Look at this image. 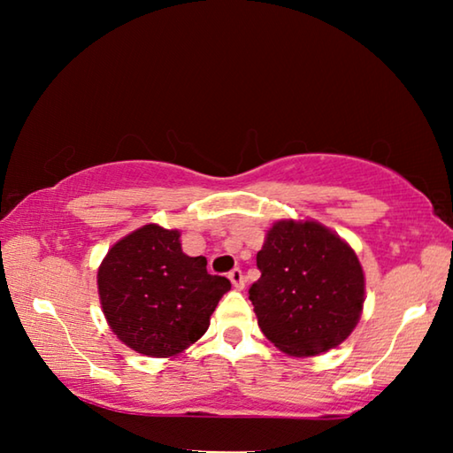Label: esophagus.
I'll list each match as a JSON object with an SVG mask.
<instances>
[{"instance_id":"1","label":"esophagus","mask_w":453,"mask_h":453,"mask_svg":"<svg viewBox=\"0 0 453 453\" xmlns=\"http://www.w3.org/2000/svg\"><path fill=\"white\" fill-rule=\"evenodd\" d=\"M227 278L232 280V283H234V288H235V289H243V286H245V278H243V272L240 270V267H234V270L229 272Z\"/></svg>"}]
</instances>
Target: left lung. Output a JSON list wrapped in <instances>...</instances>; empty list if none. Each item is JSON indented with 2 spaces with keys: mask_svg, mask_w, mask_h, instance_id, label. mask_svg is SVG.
<instances>
[{
  "mask_svg": "<svg viewBox=\"0 0 453 453\" xmlns=\"http://www.w3.org/2000/svg\"><path fill=\"white\" fill-rule=\"evenodd\" d=\"M262 272L250 288L257 326L283 354L318 356L357 326L365 280L356 251L313 219H281L257 251Z\"/></svg>",
  "mask_w": 453,
  "mask_h": 453,
  "instance_id": "8db88e82",
  "label": "left lung"
}]
</instances>
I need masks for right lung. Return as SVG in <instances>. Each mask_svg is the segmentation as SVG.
Returning <instances> with one entry per match:
<instances>
[{
    "instance_id": "obj_1",
    "label": "right lung",
    "mask_w": 453,
    "mask_h": 453,
    "mask_svg": "<svg viewBox=\"0 0 453 453\" xmlns=\"http://www.w3.org/2000/svg\"><path fill=\"white\" fill-rule=\"evenodd\" d=\"M181 251L178 229L148 224L111 245L97 270L104 316L127 348L172 357L197 342L232 283Z\"/></svg>"
}]
</instances>
